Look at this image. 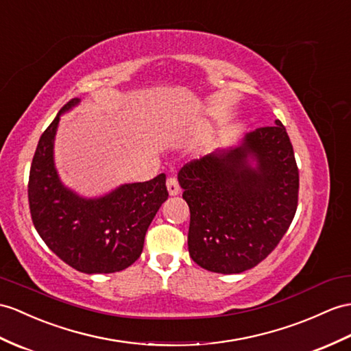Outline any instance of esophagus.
I'll return each mask as SVG.
<instances>
[{"instance_id": "34e87169", "label": "esophagus", "mask_w": 351, "mask_h": 351, "mask_svg": "<svg viewBox=\"0 0 351 351\" xmlns=\"http://www.w3.org/2000/svg\"><path fill=\"white\" fill-rule=\"evenodd\" d=\"M167 187H168V193L171 195V196H176V195H178L180 193V184H178V180L176 177H169L168 180H167Z\"/></svg>"}]
</instances>
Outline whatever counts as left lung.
<instances>
[{
  "instance_id": "left-lung-1",
  "label": "left lung",
  "mask_w": 351,
  "mask_h": 351,
  "mask_svg": "<svg viewBox=\"0 0 351 351\" xmlns=\"http://www.w3.org/2000/svg\"><path fill=\"white\" fill-rule=\"evenodd\" d=\"M178 183L191 210V258L219 274H240L261 263L287 232L298 207L299 171L280 121L247 132L237 147L186 164Z\"/></svg>"
}]
</instances>
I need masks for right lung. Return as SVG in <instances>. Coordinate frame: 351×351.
Here are the masks:
<instances>
[{
	"label": "right lung",
	"mask_w": 351,
	"mask_h": 351,
	"mask_svg": "<svg viewBox=\"0 0 351 351\" xmlns=\"http://www.w3.org/2000/svg\"><path fill=\"white\" fill-rule=\"evenodd\" d=\"M79 101H68L40 136L29 169V210L41 240L59 259L84 274H108L140 258L147 228L168 198L165 174L93 199L65 187L55 168L53 141L59 117Z\"/></svg>",
	"instance_id": "add662e5"
}]
</instances>
